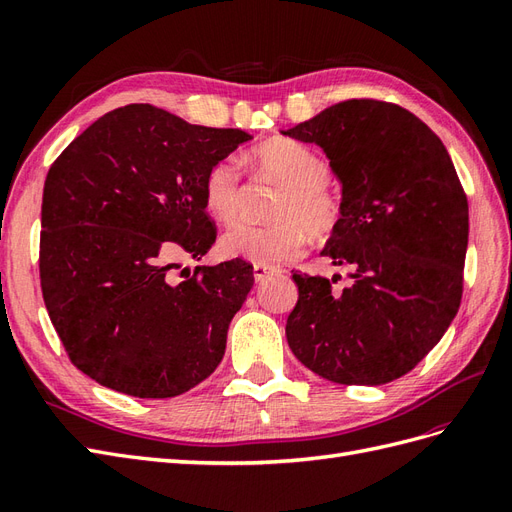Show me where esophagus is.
<instances>
[{
	"instance_id": "34e87169",
	"label": "esophagus",
	"mask_w": 512,
	"mask_h": 512,
	"mask_svg": "<svg viewBox=\"0 0 512 512\" xmlns=\"http://www.w3.org/2000/svg\"><path fill=\"white\" fill-rule=\"evenodd\" d=\"M269 273H273V269H271V267H265V265H254V280H256V282H262V280H265V277H267Z\"/></svg>"
}]
</instances>
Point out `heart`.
Listing matches in <instances>:
<instances>
[{
  "label": "heart",
  "instance_id": "obj_1",
  "mask_svg": "<svg viewBox=\"0 0 512 512\" xmlns=\"http://www.w3.org/2000/svg\"><path fill=\"white\" fill-rule=\"evenodd\" d=\"M258 170L284 185L273 209L275 224H239L222 239V250L254 265H284L305 250V230L320 239L342 220V198L327 183L331 166L318 151L294 138H271L252 151ZM241 170L232 158L211 164L203 181L205 207L218 222H235L241 213Z\"/></svg>",
  "mask_w": 512,
  "mask_h": 512
}]
</instances>
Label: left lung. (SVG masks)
Returning a JSON list of instances; mask_svg holds the SVG:
<instances>
[{
  "label": "left lung",
  "instance_id": "8db88e82",
  "mask_svg": "<svg viewBox=\"0 0 512 512\" xmlns=\"http://www.w3.org/2000/svg\"><path fill=\"white\" fill-rule=\"evenodd\" d=\"M320 145L344 185L342 220L322 256L352 267L335 290L294 273L288 346L337 384L406 376L453 322L468 250V196L446 147L406 108L354 98L284 132Z\"/></svg>",
  "mask_w": 512,
  "mask_h": 512
}]
</instances>
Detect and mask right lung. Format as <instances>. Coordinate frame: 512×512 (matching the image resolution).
<instances>
[{
    "label": "right lung",
    "instance_id": "1",
    "mask_svg": "<svg viewBox=\"0 0 512 512\" xmlns=\"http://www.w3.org/2000/svg\"><path fill=\"white\" fill-rule=\"evenodd\" d=\"M250 138L128 104L91 123L51 164L40 286L83 374L119 393L164 399L220 365L254 267L232 258L183 269V282L170 271L177 258L211 250L218 228L205 207V175Z\"/></svg>",
    "mask_w": 512,
    "mask_h": 512
}]
</instances>
